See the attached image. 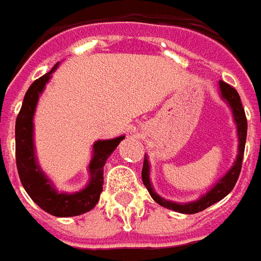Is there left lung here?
Segmentation results:
<instances>
[{
  "label": "left lung",
  "instance_id": "left-lung-1",
  "mask_svg": "<svg viewBox=\"0 0 261 261\" xmlns=\"http://www.w3.org/2000/svg\"><path fill=\"white\" fill-rule=\"evenodd\" d=\"M219 92H221V98L229 105V108L232 111L233 121L236 123V132H238V140H239L236 160L233 162V166L229 169L228 173L223 175L222 178H219V181L211 188L210 191H206L204 195H201L195 201L180 204V202H174V201H169V199L163 198V197H160L154 191L150 181V164H149L147 154H145V162H143V169H142L143 184L147 188L151 198L154 199L157 204L167 208V210L175 211V212H180V214H197V212H201V211L206 210L211 205H214L218 201L225 198L233 190L234 184H236V181L239 178L242 162H243V153H245L246 135H247V121H246L245 110L242 107L239 94H238V91L234 90L233 87H230L226 83H223V81H219Z\"/></svg>",
  "mask_w": 261,
  "mask_h": 261
}]
</instances>
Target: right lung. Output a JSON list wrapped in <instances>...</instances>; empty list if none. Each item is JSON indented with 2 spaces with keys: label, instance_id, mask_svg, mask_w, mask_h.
Listing matches in <instances>:
<instances>
[{
  "label": "right lung",
  "instance_id": "obj_1",
  "mask_svg": "<svg viewBox=\"0 0 261 261\" xmlns=\"http://www.w3.org/2000/svg\"><path fill=\"white\" fill-rule=\"evenodd\" d=\"M57 66L59 63L49 73L33 81L32 86L28 88L16 118L15 145L18 174L28 195L47 214L63 218L86 214L97 205L102 193L105 163L125 136L122 135L114 139L97 140L92 145V157L88 164L90 180L83 190L75 193H62L57 190L53 181L40 169L33 142V115L39 97L51 79V74L56 71Z\"/></svg>",
  "mask_w": 261,
  "mask_h": 261
}]
</instances>
